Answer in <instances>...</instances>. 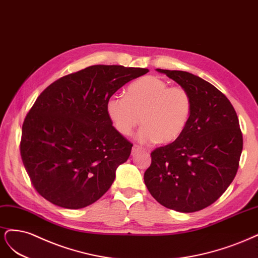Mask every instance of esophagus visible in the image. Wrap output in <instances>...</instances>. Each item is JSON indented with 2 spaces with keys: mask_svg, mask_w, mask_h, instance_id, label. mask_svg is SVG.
<instances>
[{
  "mask_svg": "<svg viewBox=\"0 0 258 258\" xmlns=\"http://www.w3.org/2000/svg\"><path fill=\"white\" fill-rule=\"evenodd\" d=\"M139 150H143V148L139 147V146H137V145H134V146H133V149H132L133 153H135V152H137V151H139Z\"/></svg>",
  "mask_w": 258,
  "mask_h": 258,
  "instance_id": "obj_1",
  "label": "esophagus"
}]
</instances>
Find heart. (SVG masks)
<instances>
[{"label":"heart","instance_id":"1","mask_svg":"<svg viewBox=\"0 0 258 258\" xmlns=\"http://www.w3.org/2000/svg\"><path fill=\"white\" fill-rule=\"evenodd\" d=\"M106 111L113 127L130 136L140 123L137 138L143 144H169L184 131L192 111V98L182 87H169L157 76H145L133 82L126 96L114 94L107 99Z\"/></svg>","mask_w":258,"mask_h":258}]
</instances>
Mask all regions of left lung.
I'll list each match as a JSON object with an SVG mask.
<instances>
[{"instance_id": "left-lung-1", "label": "left lung", "mask_w": 258, "mask_h": 258, "mask_svg": "<svg viewBox=\"0 0 258 258\" xmlns=\"http://www.w3.org/2000/svg\"><path fill=\"white\" fill-rule=\"evenodd\" d=\"M184 88L192 111L182 134L151 152L145 184L157 203L179 212L212 205L234 180L243 139L234 107L214 86L183 71L156 69Z\"/></svg>"}]
</instances>
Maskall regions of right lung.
<instances>
[{
	"instance_id": "1",
	"label": "right lung",
	"mask_w": 258,
	"mask_h": 258,
	"mask_svg": "<svg viewBox=\"0 0 258 258\" xmlns=\"http://www.w3.org/2000/svg\"><path fill=\"white\" fill-rule=\"evenodd\" d=\"M148 69L93 65L55 80L22 124L20 153L33 186L48 202L80 209L101 198L133 145L117 132L107 99Z\"/></svg>"
}]
</instances>
